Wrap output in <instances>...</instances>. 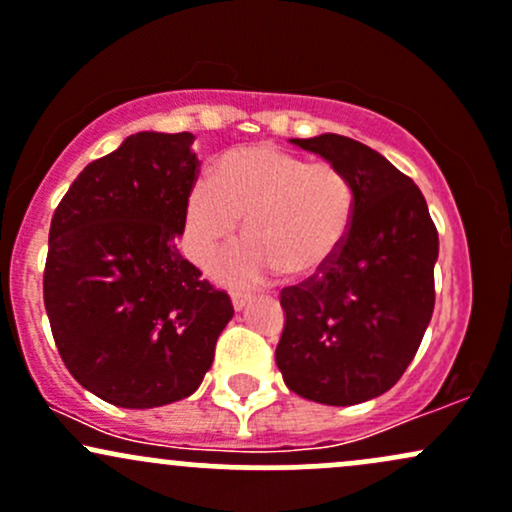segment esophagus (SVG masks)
Instances as JSON below:
<instances>
[{
    "instance_id": "1",
    "label": "esophagus",
    "mask_w": 512,
    "mask_h": 512,
    "mask_svg": "<svg viewBox=\"0 0 512 512\" xmlns=\"http://www.w3.org/2000/svg\"><path fill=\"white\" fill-rule=\"evenodd\" d=\"M249 302H251L249 292H244V290H232V304H234V309H237V312H241V309H244Z\"/></svg>"
}]
</instances>
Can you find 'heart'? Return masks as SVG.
Wrapping results in <instances>:
<instances>
[{
  "instance_id": "heart-1",
  "label": "heart",
  "mask_w": 512,
  "mask_h": 512,
  "mask_svg": "<svg viewBox=\"0 0 512 512\" xmlns=\"http://www.w3.org/2000/svg\"><path fill=\"white\" fill-rule=\"evenodd\" d=\"M353 215V183L338 166L312 164L275 145L241 147L220 159L215 181L203 176L188 191V251L205 261L246 217L251 239L215 263L222 278L254 283L275 268L314 275L341 251Z\"/></svg>"
}]
</instances>
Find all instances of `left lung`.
Here are the masks:
<instances>
[{
    "instance_id": "left-lung-1",
    "label": "left lung",
    "mask_w": 512,
    "mask_h": 512,
    "mask_svg": "<svg viewBox=\"0 0 512 512\" xmlns=\"http://www.w3.org/2000/svg\"><path fill=\"white\" fill-rule=\"evenodd\" d=\"M290 142L348 176L355 215L331 263L283 290L275 363L304 399L363 404L389 392L421 346L435 307L438 229L421 188L375 149L333 132Z\"/></svg>"
}]
</instances>
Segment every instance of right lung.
<instances>
[{
	"label": "right lung",
	"mask_w": 512,
	"mask_h": 512,
	"mask_svg": "<svg viewBox=\"0 0 512 512\" xmlns=\"http://www.w3.org/2000/svg\"><path fill=\"white\" fill-rule=\"evenodd\" d=\"M191 132H135L74 179L50 222L43 297L62 363L120 409L186 399L234 317L176 249L198 171Z\"/></svg>",
	"instance_id": "add662e5"
}]
</instances>
